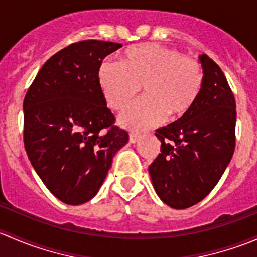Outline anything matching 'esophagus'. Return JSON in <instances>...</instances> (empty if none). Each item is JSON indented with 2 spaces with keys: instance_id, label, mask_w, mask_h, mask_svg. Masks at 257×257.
I'll return each instance as SVG.
<instances>
[{
  "instance_id": "esophagus-1",
  "label": "esophagus",
  "mask_w": 257,
  "mask_h": 257,
  "mask_svg": "<svg viewBox=\"0 0 257 257\" xmlns=\"http://www.w3.org/2000/svg\"><path fill=\"white\" fill-rule=\"evenodd\" d=\"M139 141H141V136H138V134H136V133L129 134V142H131V143L136 144V143H138Z\"/></svg>"
}]
</instances>
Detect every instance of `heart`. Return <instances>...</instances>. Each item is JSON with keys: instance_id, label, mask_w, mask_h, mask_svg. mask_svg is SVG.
Listing matches in <instances>:
<instances>
[{"instance_id": "obj_1", "label": "heart", "mask_w": 257, "mask_h": 257, "mask_svg": "<svg viewBox=\"0 0 257 257\" xmlns=\"http://www.w3.org/2000/svg\"><path fill=\"white\" fill-rule=\"evenodd\" d=\"M98 84L113 110H121L142 88L144 98L126 108L119 123L145 131L168 118L177 120L193 108L203 87V71L196 61L154 43L137 45L120 54L119 64L104 61L98 68Z\"/></svg>"}]
</instances>
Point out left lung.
Listing matches in <instances>:
<instances>
[{"label": "left lung", "instance_id": "obj_1", "mask_svg": "<svg viewBox=\"0 0 257 257\" xmlns=\"http://www.w3.org/2000/svg\"><path fill=\"white\" fill-rule=\"evenodd\" d=\"M203 87L189 113L157 129L160 154L149 165L163 203L186 209L203 200L224 174L235 150L236 103L221 68L199 56Z\"/></svg>", "mask_w": 257, "mask_h": 257}]
</instances>
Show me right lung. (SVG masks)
<instances>
[{
  "instance_id": "right-lung-1",
  "label": "right lung",
  "mask_w": 257,
  "mask_h": 257,
  "mask_svg": "<svg viewBox=\"0 0 257 257\" xmlns=\"http://www.w3.org/2000/svg\"><path fill=\"white\" fill-rule=\"evenodd\" d=\"M120 43L88 40L61 49L46 62L23 100V141L33 169L64 204L97 195L113 157L128 143L113 125L98 84V68Z\"/></svg>"
}]
</instances>
